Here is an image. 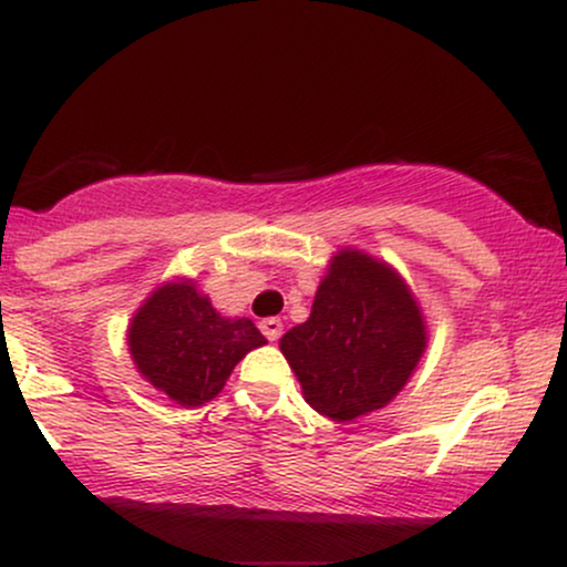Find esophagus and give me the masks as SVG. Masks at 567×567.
<instances>
[{
    "mask_svg": "<svg viewBox=\"0 0 567 567\" xmlns=\"http://www.w3.org/2000/svg\"><path fill=\"white\" fill-rule=\"evenodd\" d=\"M258 328H261V333L269 338V341H277V338L282 336V320H279V317H266Z\"/></svg>",
    "mask_w": 567,
    "mask_h": 567,
    "instance_id": "esophagus-1",
    "label": "esophagus"
}]
</instances>
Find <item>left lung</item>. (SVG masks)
Listing matches in <instances>:
<instances>
[{
  "label": "left lung",
  "instance_id": "8db88e82",
  "mask_svg": "<svg viewBox=\"0 0 567 567\" xmlns=\"http://www.w3.org/2000/svg\"><path fill=\"white\" fill-rule=\"evenodd\" d=\"M429 330L392 264L341 247L317 285L309 320L279 338L303 400L333 421L386 408L419 368Z\"/></svg>",
  "mask_w": 567,
  "mask_h": 567
}]
</instances>
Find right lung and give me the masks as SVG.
I'll list each match as a JSON object with an SVG mask.
<instances>
[{"label": "right lung", "mask_w": 567, "mask_h": 567, "mask_svg": "<svg viewBox=\"0 0 567 567\" xmlns=\"http://www.w3.org/2000/svg\"><path fill=\"white\" fill-rule=\"evenodd\" d=\"M266 338L247 317H220L188 277L152 290L127 328V349L143 381L184 408L218 396L234 365Z\"/></svg>", "instance_id": "obj_1"}]
</instances>
